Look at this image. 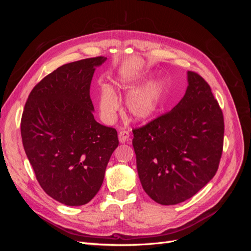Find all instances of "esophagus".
<instances>
[{
	"mask_svg": "<svg viewBox=\"0 0 251 251\" xmlns=\"http://www.w3.org/2000/svg\"><path fill=\"white\" fill-rule=\"evenodd\" d=\"M118 139H119V141L121 143H125L126 141H127L128 139H130V133H128L126 130H121L118 133Z\"/></svg>",
	"mask_w": 251,
	"mask_h": 251,
	"instance_id": "1",
	"label": "esophagus"
}]
</instances>
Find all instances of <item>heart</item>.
I'll return each mask as SVG.
<instances>
[{
  "label": "heart",
  "instance_id": "obj_1",
  "mask_svg": "<svg viewBox=\"0 0 251 251\" xmlns=\"http://www.w3.org/2000/svg\"><path fill=\"white\" fill-rule=\"evenodd\" d=\"M147 77L146 74H141L120 83V88L126 93L132 92L126 98V107L132 119L139 123L151 119L159 112L164 102L166 91L165 82L161 79H155L134 91ZM119 105V98L114 89L109 85H102L100 92V108L102 116L105 119H113Z\"/></svg>",
  "mask_w": 251,
  "mask_h": 251
}]
</instances>
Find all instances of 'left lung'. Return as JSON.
<instances>
[{
  "mask_svg": "<svg viewBox=\"0 0 251 251\" xmlns=\"http://www.w3.org/2000/svg\"><path fill=\"white\" fill-rule=\"evenodd\" d=\"M187 81L176 107L133 130L141 185L162 205L192 198L214 178L222 156V110L198 73L188 71Z\"/></svg>",
  "mask_w": 251,
  "mask_h": 251,
  "instance_id": "8db88e82",
  "label": "left lung"
}]
</instances>
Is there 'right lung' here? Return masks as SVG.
Listing matches in <instances>:
<instances>
[{
    "label": "right lung",
    "mask_w": 251,
    "mask_h": 251,
    "mask_svg": "<svg viewBox=\"0 0 251 251\" xmlns=\"http://www.w3.org/2000/svg\"><path fill=\"white\" fill-rule=\"evenodd\" d=\"M107 57L60 66L30 92L21 120L22 141L40 185L69 206L92 200L118 147L115 128L98 124L90 97L95 68Z\"/></svg>",
    "instance_id": "add662e5"
}]
</instances>
